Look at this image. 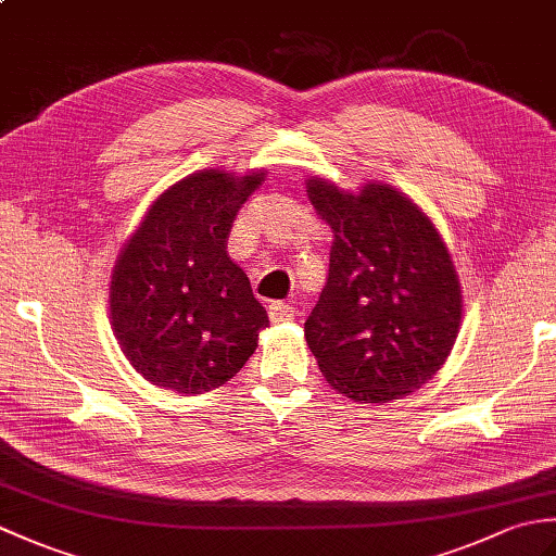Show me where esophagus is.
<instances>
[{"label":"esophagus","mask_w":556,"mask_h":556,"mask_svg":"<svg viewBox=\"0 0 556 556\" xmlns=\"http://www.w3.org/2000/svg\"><path fill=\"white\" fill-rule=\"evenodd\" d=\"M296 315H299V311L289 303L275 301L269 305V320L271 323H291V320H296Z\"/></svg>","instance_id":"1"}]
</instances>
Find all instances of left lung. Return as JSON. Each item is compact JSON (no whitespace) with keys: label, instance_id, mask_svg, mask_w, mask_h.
<instances>
[{"label":"left lung","instance_id":"8db88e82","mask_svg":"<svg viewBox=\"0 0 556 556\" xmlns=\"http://www.w3.org/2000/svg\"><path fill=\"white\" fill-rule=\"evenodd\" d=\"M308 198L329 227L327 285L305 341L327 382L361 404L410 394L458 334L460 287L432 222L387 184L349 195L323 179Z\"/></svg>","mask_w":556,"mask_h":556}]
</instances>
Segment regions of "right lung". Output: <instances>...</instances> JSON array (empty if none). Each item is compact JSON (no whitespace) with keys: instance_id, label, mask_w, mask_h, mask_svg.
<instances>
[{"instance_id":"1","label":"right lung","mask_w":556,"mask_h":556,"mask_svg":"<svg viewBox=\"0 0 556 556\" xmlns=\"http://www.w3.org/2000/svg\"><path fill=\"white\" fill-rule=\"evenodd\" d=\"M205 169L162 193L116 260L114 334L148 382L179 394L224 384L269 325L251 281L227 255L236 212L263 181Z\"/></svg>"}]
</instances>
